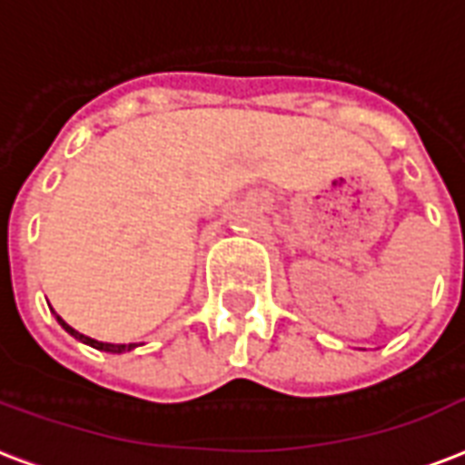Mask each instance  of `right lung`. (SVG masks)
<instances>
[{"label": "right lung", "mask_w": 465, "mask_h": 465, "mask_svg": "<svg viewBox=\"0 0 465 465\" xmlns=\"http://www.w3.org/2000/svg\"><path fill=\"white\" fill-rule=\"evenodd\" d=\"M55 319L60 322V327L65 329L67 334H73L77 339V341H83L87 343V346H92V349H97V351H109V353H124V351H131V349H136V343H102V341H94V339H90V336H84L80 334V331H75L73 327H67L65 322L55 314Z\"/></svg>", "instance_id": "1"}]
</instances>
